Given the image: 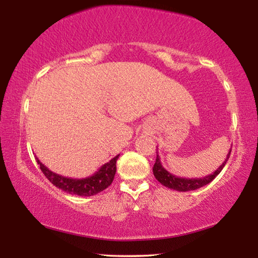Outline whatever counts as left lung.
Returning a JSON list of instances; mask_svg holds the SVG:
<instances>
[{
    "mask_svg": "<svg viewBox=\"0 0 258 258\" xmlns=\"http://www.w3.org/2000/svg\"><path fill=\"white\" fill-rule=\"evenodd\" d=\"M230 153H231V149L229 150V154L227 155L225 161L222 163L221 167L218 168L216 171L202 178H183V177H178V176L170 174V172L165 170L163 165H162L160 156H158V153L156 156V162H155L154 168H153V172H154L155 178H156L161 184H163L164 186H168V188L170 189H174L176 191H190V190H196V189L202 188L204 185L209 184V183L213 181L218 174H220L225 163H227L228 158L230 156Z\"/></svg>",
    "mask_w": 258,
    "mask_h": 258,
    "instance_id": "1",
    "label": "left lung"
}]
</instances>
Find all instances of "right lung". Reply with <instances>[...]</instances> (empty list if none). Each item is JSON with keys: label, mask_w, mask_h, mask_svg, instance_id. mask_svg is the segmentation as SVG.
I'll return each instance as SVG.
<instances>
[{"label": "right lung", "mask_w": 258, "mask_h": 258, "mask_svg": "<svg viewBox=\"0 0 258 258\" xmlns=\"http://www.w3.org/2000/svg\"><path fill=\"white\" fill-rule=\"evenodd\" d=\"M119 155L111 158L108 163L102 165L94 175L86 178H70L64 176L56 174L41 163L40 160L36 157V161L40 169L43 172L45 177L50 181L55 186H57L63 191L72 194L77 196H93L96 194L103 191L114 181L116 174V161Z\"/></svg>", "instance_id": "1"}]
</instances>
